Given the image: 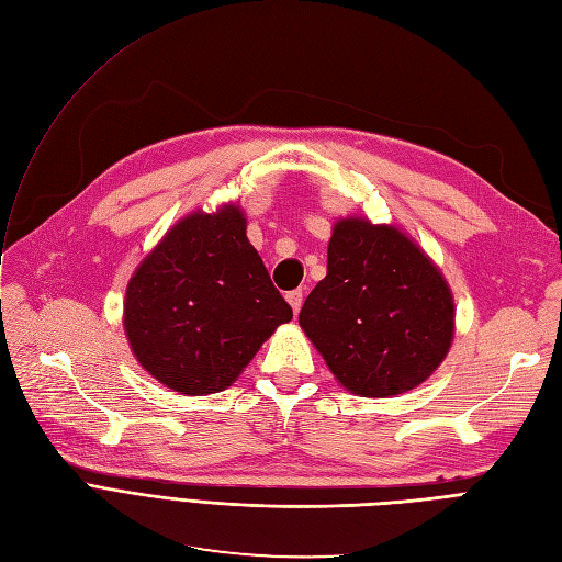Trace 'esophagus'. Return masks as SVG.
Wrapping results in <instances>:
<instances>
[{"label": "esophagus", "mask_w": 562, "mask_h": 562, "mask_svg": "<svg viewBox=\"0 0 562 562\" xmlns=\"http://www.w3.org/2000/svg\"><path fill=\"white\" fill-rule=\"evenodd\" d=\"M285 300H288V304H291V310H293V314H297L300 310H302V300H304V295H302V291H291L285 295Z\"/></svg>", "instance_id": "34e87169"}]
</instances>
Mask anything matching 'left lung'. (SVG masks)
I'll use <instances>...</instances> for the list:
<instances>
[{
  "instance_id": "obj_1",
  "label": "left lung",
  "mask_w": 562,
  "mask_h": 562,
  "mask_svg": "<svg viewBox=\"0 0 562 562\" xmlns=\"http://www.w3.org/2000/svg\"><path fill=\"white\" fill-rule=\"evenodd\" d=\"M300 326L339 386L391 398L446 361L454 297L440 267L401 227L349 215L333 225L328 274L304 300Z\"/></svg>"
}]
</instances>
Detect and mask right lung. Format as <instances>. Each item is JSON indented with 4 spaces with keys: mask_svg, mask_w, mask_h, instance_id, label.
<instances>
[{
    "mask_svg": "<svg viewBox=\"0 0 562 562\" xmlns=\"http://www.w3.org/2000/svg\"><path fill=\"white\" fill-rule=\"evenodd\" d=\"M291 318L248 241L239 203L180 217L135 267L124 297L135 361L182 396L232 386Z\"/></svg>",
    "mask_w": 562,
    "mask_h": 562,
    "instance_id": "add662e5",
    "label": "right lung"
}]
</instances>
